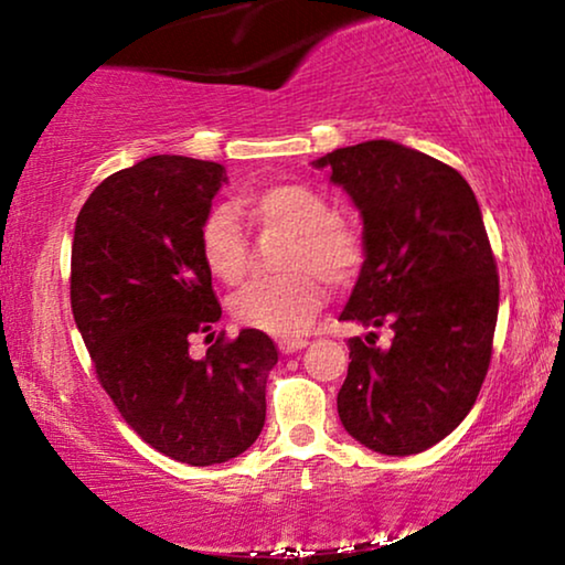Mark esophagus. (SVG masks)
Returning a JSON list of instances; mask_svg holds the SVG:
<instances>
[{"mask_svg":"<svg viewBox=\"0 0 565 565\" xmlns=\"http://www.w3.org/2000/svg\"><path fill=\"white\" fill-rule=\"evenodd\" d=\"M306 344H308L306 339H280V342H277V347H280L282 354H292V352L303 350Z\"/></svg>","mask_w":565,"mask_h":565,"instance_id":"esophagus-1","label":"esophagus"}]
</instances>
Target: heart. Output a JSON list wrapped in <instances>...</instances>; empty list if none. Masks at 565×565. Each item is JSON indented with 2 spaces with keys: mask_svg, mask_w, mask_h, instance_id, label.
<instances>
[{
  "mask_svg": "<svg viewBox=\"0 0 565 565\" xmlns=\"http://www.w3.org/2000/svg\"><path fill=\"white\" fill-rule=\"evenodd\" d=\"M244 211L262 228L290 234L282 252L288 275L259 277L231 300L244 327L273 337H298L311 329L323 306L321 278L344 285L360 275L367 246L360 228L334 215L331 200L308 184H269L244 198ZM200 257L221 282L236 285L249 273L252 246L234 207L215 205L200 221Z\"/></svg>",
  "mask_w": 565,
  "mask_h": 565,
  "instance_id": "b5f03b06",
  "label": "heart"
}]
</instances>
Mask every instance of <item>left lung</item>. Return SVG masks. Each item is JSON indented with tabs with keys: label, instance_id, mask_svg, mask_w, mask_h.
Wrapping results in <instances>:
<instances>
[{
	"label": "left lung",
	"instance_id": "left-lung-1",
	"mask_svg": "<svg viewBox=\"0 0 565 565\" xmlns=\"http://www.w3.org/2000/svg\"><path fill=\"white\" fill-rule=\"evenodd\" d=\"M362 215L367 257L339 321L388 327V347L350 339L337 412L370 450L416 455L473 408L491 365L499 273L460 172L393 141L316 159Z\"/></svg>",
	"mask_w": 565,
	"mask_h": 565
}]
</instances>
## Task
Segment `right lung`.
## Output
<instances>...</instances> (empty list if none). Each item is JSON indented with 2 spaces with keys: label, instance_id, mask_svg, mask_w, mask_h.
Instances as JSON below:
<instances>
[{
  "label": "right lung",
  "instance_id": "add662e5",
  "mask_svg": "<svg viewBox=\"0 0 565 565\" xmlns=\"http://www.w3.org/2000/svg\"><path fill=\"white\" fill-rule=\"evenodd\" d=\"M223 182L215 161H138L97 184L72 244V311L99 385L146 445L200 468L254 445L277 365L257 329L190 358V337L221 319L198 231Z\"/></svg>",
  "mask_w": 565,
  "mask_h": 565
}]
</instances>
